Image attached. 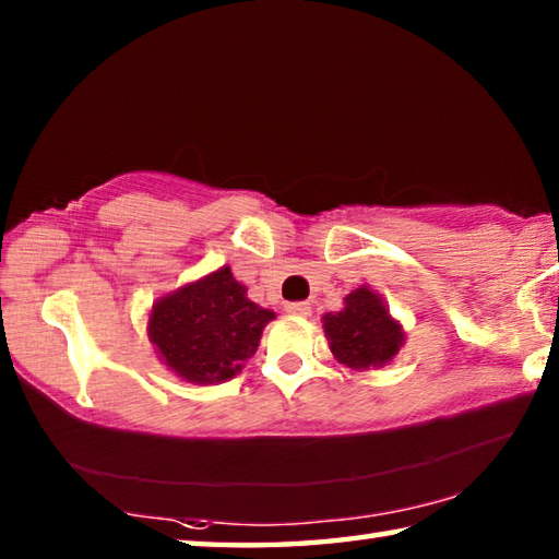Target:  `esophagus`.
I'll use <instances>...</instances> for the list:
<instances>
[{"mask_svg": "<svg viewBox=\"0 0 559 559\" xmlns=\"http://www.w3.org/2000/svg\"><path fill=\"white\" fill-rule=\"evenodd\" d=\"M286 313L293 318H306V316H310V302H306V300L286 302Z\"/></svg>", "mask_w": 559, "mask_h": 559, "instance_id": "34e87169", "label": "esophagus"}]
</instances>
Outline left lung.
<instances>
[{
    "instance_id": "8db88e82",
    "label": "left lung",
    "mask_w": 559,
    "mask_h": 559,
    "mask_svg": "<svg viewBox=\"0 0 559 559\" xmlns=\"http://www.w3.org/2000/svg\"><path fill=\"white\" fill-rule=\"evenodd\" d=\"M330 353L349 370H370L394 359L404 330L372 288L359 286L345 296V308L323 316Z\"/></svg>"
}]
</instances>
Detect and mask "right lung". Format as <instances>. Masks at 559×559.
I'll return each instance as SVG.
<instances>
[{"label": "right lung", "instance_id": "obj_1", "mask_svg": "<svg viewBox=\"0 0 559 559\" xmlns=\"http://www.w3.org/2000/svg\"><path fill=\"white\" fill-rule=\"evenodd\" d=\"M273 310L246 298L229 266L157 298L147 337L177 377L194 384L226 382L257 353Z\"/></svg>", "mask_w": 559, "mask_h": 559}]
</instances>
